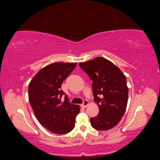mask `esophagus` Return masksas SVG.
<instances>
[{
	"label": "esophagus",
	"instance_id": "1",
	"mask_svg": "<svg viewBox=\"0 0 160 160\" xmlns=\"http://www.w3.org/2000/svg\"><path fill=\"white\" fill-rule=\"evenodd\" d=\"M88 104H89L88 101V100H84V101H83V104H81V106L82 108H86V107H87V106L88 105Z\"/></svg>",
	"mask_w": 160,
	"mask_h": 160
}]
</instances>
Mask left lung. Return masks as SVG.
<instances>
[{
  "label": "left lung",
  "mask_w": 160,
  "mask_h": 160,
  "mask_svg": "<svg viewBox=\"0 0 160 160\" xmlns=\"http://www.w3.org/2000/svg\"><path fill=\"white\" fill-rule=\"evenodd\" d=\"M79 66L93 81L94 100L99 109V114L90 119L92 127L101 131L113 128L120 122L127 108L126 77L103 57L81 62Z\"/></svg>",
  "instance_id": "obj_1"
}]
</instances>
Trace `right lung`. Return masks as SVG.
<instances>
[{"instance_id": "right-lung-1", "label": "right lung", "mask_w": 160, "mask_h": 160, "mask_svg": "<svg viewBox=\"0 0 160 160\" xmlns=\"http://www.w3.org/2000/svg\"><path fill=\"white\" fill-rule=\"evenodd\" d=\"M76 65V62H53L38 71L28 85V100L34 114L53 133L65 134L73 129L80 111L79 106L70 103L61 89L62 81ZM63 94L65 101L62 102Z\"/></svg>"}]
</instances>
